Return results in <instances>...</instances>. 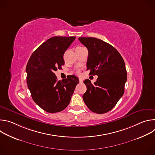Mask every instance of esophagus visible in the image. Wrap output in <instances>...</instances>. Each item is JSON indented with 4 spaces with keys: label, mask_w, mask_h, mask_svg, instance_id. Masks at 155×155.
Instances as JSON below:
<instances>
[{
    "label": "esophagus",
    "mask_w": 155,
    "mask_h": 155,
    "mask_svg": "<svg viewBox=\"0 0 155 155\" xmlns=\"http://www.w3.org/2000/svg\"><path fill=\"white\" fill-rule=\"evenodd\" d=\"M79 81H80V83H82V82H83V79H81V78H79Z\"/></svg>",
    "instance_id": "esophagus-1"
}]
</instances>
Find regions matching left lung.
Segmentation results:
<instances>
[{
  "instance_id": "obj_1",
  "label": "left lung",
  "mask_w": 155,
  "mask_h": 155,
  "mask_svg": "<svg viewBox=\"0 0 155 155\" xmlns=\"http://www.w3.org/2000/svg\"><path fill=\"white\" fill-rule=\"evenodd\" d=\"M88 50L87 70L98 76L92 84L88 79L83 82L87 90L83 95L86 106L92 112L102 114L111 110L124 92L127 72L120 53L111 45L94 37H79Z\"/></svg>"
}]
</instances>
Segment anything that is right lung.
Returning <instances> with one entry per match:
<instances>
[{
    "label": "right lung",
    "instance_id": "right-lung-1",
    "mask_svg": "<svg viewBox=\"0 0 155 155\" xmlns=\"http://www.w3.org/2000/svg\"><path fill=\"white\" fill-rule=\"evenodd\" d=\"M75 37H53L32 53L27 66V84L34 101L48 113L59 112L68 107L78 78L70 75L58 81L54 72L64 65L65 51Z\"/></svg>",
    "mask_w": 155,
    "mask_h": 155
}]
</instances>
